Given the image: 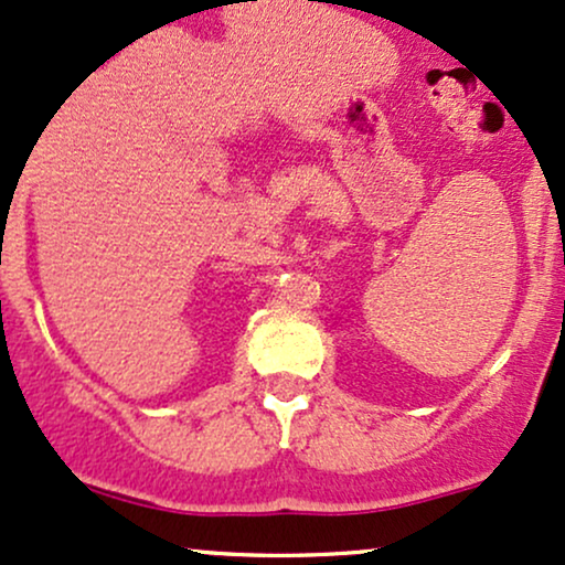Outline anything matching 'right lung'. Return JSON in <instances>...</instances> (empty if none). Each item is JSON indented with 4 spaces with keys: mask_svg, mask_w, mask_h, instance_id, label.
<instances>
[{
    "mask_svg": "<svg viewBox=\"0 0 565 565\" xmlns=\"http://www.w3.org/2000/svg\"><path fill=\"white\" fill-rule=\"evenodd\" d=\"M255 2H257V0H255Z\"/></svg>",
    "mask_w": 565,
    "mask_h": 565,
    "instance_id": "obj_1",
    "label": "right lung"
}]
</instances>
